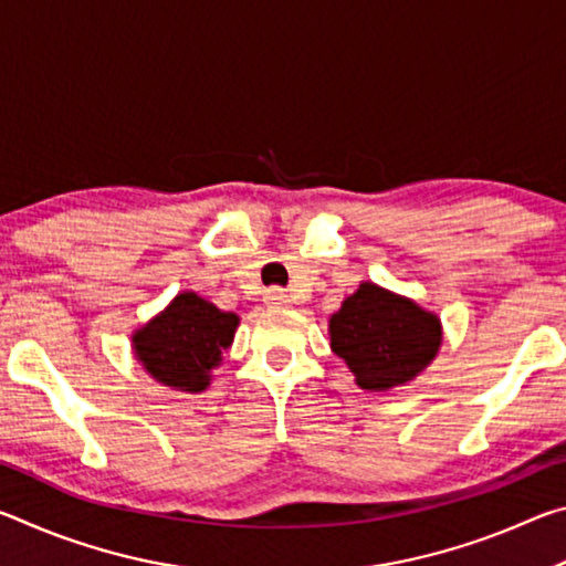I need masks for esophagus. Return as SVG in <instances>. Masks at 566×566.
Masks as SVG:
<instances>
[{
	"label": "esophagus",
	"mask_w": 566,
	"mask_h": 566,
	"mask_svg": "<svg viewBox=\"0 0 566 566\" xmlns=\"http://www.w3.org/2000/svg\"><path fill=\"white\" fill-rule=\"evenodd\" d=\"M264 302L270 306H284L286 302H290V296H286V292L280 290V286H270L264 294Z\"/></svg>",
	"instance_id": "1"
}]
</instances>
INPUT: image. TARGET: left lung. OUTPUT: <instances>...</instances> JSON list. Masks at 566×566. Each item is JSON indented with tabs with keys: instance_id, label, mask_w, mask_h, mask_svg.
Wrapping results in <instances>:
<instances>
[{
	"instance_id": "obj_1",
	"label": "left lung",
	"mask_w": 566,
	"mask_h": 566,
	"mask_svg": "<svg viewBox=\"0 0 566 566\" xmlns=\"http://www.w3.org/2000/svg\"><path fill=\"white\" fill-rule=\"evenodd\" d=\"M332 349L357 385L385 391L415 379L442 344V324L411 300L364 282L329 319Z\"/></svg>"
}]
</instances>
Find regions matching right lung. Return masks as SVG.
<instances>
[{"label":"right lung","instance_id":"obj_1","mask_svg":"<svg viewBox=\"0 0 566 566\" xmlns=\"http://www.w3.org/2000/svg\"><path fill=\"white\" fill-rule=\"evenodd\" d=\"M237 322L234 312L217 310L195 292L177 294L159 317L134 334V352L161 385L202 391L232 344Z\"/></svg>","mask_w":566,"mask_h":566}]
</instances>
